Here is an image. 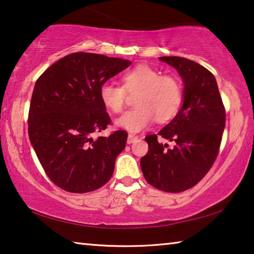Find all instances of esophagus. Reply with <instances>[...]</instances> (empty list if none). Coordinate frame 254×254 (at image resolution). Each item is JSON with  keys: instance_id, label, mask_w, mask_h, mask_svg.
Instances as JSON below:
<instances>
[{"instance_id": "1", "label": "esophagus", "mask_w": 254, "mask_h": 254, "mask_svg": "<svg viewBox=\"0 0 254 254\" xmlns=\"http://www.w3.org/2000/svg\"><path fill=\"white\" fill-rule=\"evenodd\" d=\"M135 140H137V136H136V135L132 134V133H130V134L127 135V143H128V144L133 143V142H134Z\"/></svg>"}]
</instances>
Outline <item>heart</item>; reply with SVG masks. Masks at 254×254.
Returning <instances> with one entry per match:
<instances>
[{
    "label": "heart",
    "instance_id": "1",
    "mask_svg": "<svg viewBox=\"0 0 254 254\" xmlns=\"http://www.w3.org/2000/svg\"><path fill=\"white\" fill-rule=\"evenodd\" d=\"M123 86L106 81L100 88V97L106 109L120 113L126 104L127 92H137L133 109L115 120L119 127L139 132L154 120L163 123L173 119L183 101V88L174 76L161 72L148 65H137L122 77Z\"/></svg>",
    "mask_w": 254,
    "mask_h": 254
}]
</instances>
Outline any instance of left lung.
<instances>
[{
    "mask_svg": "<svg viewBox=\"0 0 254 254\" xmlns=\"http://www.w3.org/2000/svg\"><path fill=\"white\" fill-rule=\"evenodd\" d=\"M183 79V105L158 134L174 145L145 136L149 151L140 165L154 188L180 192L194 187L213 166L225 127V109L214 75L205 67L183 57H160Z\"/></svg>",
    "mask_w": 254,
    "mask_h": 254,
    "instance_id": "obj_1",
    "label": "left lung"
}]
</instances>
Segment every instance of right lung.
Wrapping results in <instances>:
<instances>
[{"mask_svg": "<svg viewBox=\"0 0 254 254\" xmlns=\"http://www.w3.org/2000/svg\"><path fill=\"white\" fill-rule=\"evenodd\" d=\"M130 60L75 53L59 59L34 85L29 110L30 142L46 174L59 188L83 194L109 182L127 133L94 132L111 123L101 86L130 66Z\"/></svg>", "mask_w": 254, "mask_h": 254, "instance_id": "1", "label": "right lung"}]
</instances>
